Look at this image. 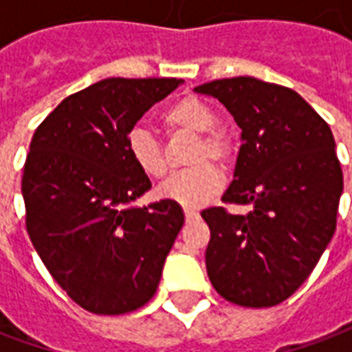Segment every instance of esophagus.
<instances>
[{
  "mask_svg": "<svg viewBox=\"0 0 352 352\" xmlns=\"http://www.w3.org/2000/svg\"><path fill=\"white\" fill-rule=\"evenodd\" d=\"M198 211H196V209H190V207H186V209H184V219H186V221H194V219H198Z\"/></svg>",
  "mask_w": 352,
  "mask_h": 352,
  "instance_id": "34e87169",
  "label": "esophagus"
}]
</instances>
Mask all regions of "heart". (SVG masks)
<instances>
[{"instance_id":"1","label":"heart","mask_w":352,"mask_h":352,"mask_svg":"<svg viewBox=\"0 0 352 352\" xmlns=\"http://www.w3.org/2000/svg\"><path fill=\"white\" fill-rule=\"evenodd\" d=\"M217 122L209 105L198 98H183L171 103L162 113V124L171 131L183 130L198 133L188 154L190 168L181 169L160 186V196L183 207H199L221 190V171L209 160L228 168L234 160L236 145L226 128ZM131 162L141 173L151 179H162L168 171V162L160 139L145 128H133L126 139Z\"/></svg>"}]
</instances>
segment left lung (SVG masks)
Wrapping results in <instances>:
<instances>
[{
	"label": "left lung",
	"instance_id": "obj_1",
	"mask_svg": "<svg viewBox=\"0 0 352 352\" xmlns=\"http://www.w3.org/2000/svg\"><path fill=\"white\" fill-rule=\"evenodd\" d=\"M241 128L226 207L201 211L211 230L209 280L228 302L272 307L302 287L336 232L343 171L332 130L300 94L254 77L199 85Z\"/></svg>",
	"mask_w": 352,
	"mask_h": 352
}]
</instances>
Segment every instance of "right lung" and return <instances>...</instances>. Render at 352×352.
<instances>
[{"mask_svg":"<svg viewBox=\"0 0 352 352\" xmlns=\"http://www.w3.org/2000/svg\"><path fill=\"white\" fill-rule=\"evenodd\" d=\"M181 79H103L67 96L35 130L22 175L26 230L65 294L96 315H124L156 292L184 222L177 201H130L151 190L126 139Z\"/></svg>","mask_w":352,"mask_h":352,"instance_id":"add662e5","label":"right lung"}]
</instances>
